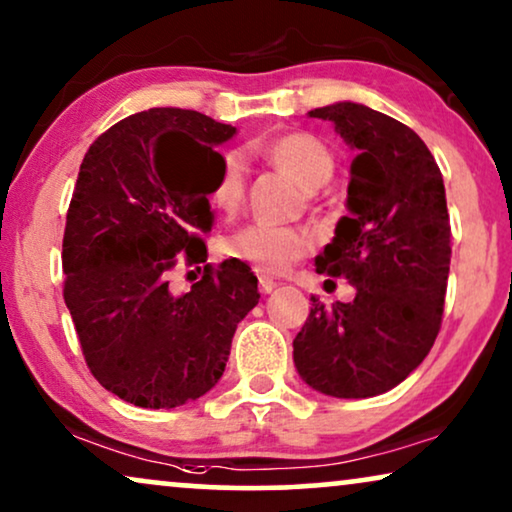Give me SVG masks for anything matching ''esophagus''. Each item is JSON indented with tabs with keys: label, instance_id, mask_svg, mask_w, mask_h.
Segmentation results:
<instances>
[{
	"label": "esophagus",
	"instance_id": "esophagus-1",
	"mask_svg": "<svg viewBox=\"0 0 512 512\" xmlns=\"http://www.w3.org/2000/svg\"><path fill=\"white\" fill-rule=\"evenodd\" d=\"M260 290H262V295H269V292H274V290H276V281H274V278L260 276Z\"/></svg>",
	"mask_w": 512,
	"mask_h": 512
}]
</instances>
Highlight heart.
Listing matches in <instances>:
<instances>
[{
  "mask_svg": "<svg viewBox=\"0 0 512 512\" xmlns=\"http://www.w3.org/2000/svg\"><path fill=\"white\" fill-rule=\"evenodd\" d=\"M264 156L285 173L295 177L304 189L325 185L335 173V159L323 142L306 133L278 135L264 145ZM245 194V161L238 152L224 156L222 173L213 187L215 206L234 213ZM311 248V236L304 229L274 227L255 222L238 229L224 241V252L234 260L250 264L260 274H281L297 257Z\"/></svg>",
  "mask_w": 512,
  "mask_h": 512,
  "instance_id": "1",
  "label": "heart"
}]
</instances>
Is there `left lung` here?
I'll return each mask as SVG.
<instances>
[{
	"label": "left lung",
	"mask_w": 512,
	"mask_h": 512,
	"mask_svg": "<svg viewBox=\"0 0 512 512\" xmlns=\"http://www.w3.org/2000/svg\"><path fill=\"white\" fill-rule=\"evenodd\" d=\"M356 149L346 210L316 271L344 276L356 297L311 313L292 342L304 384L332 398H372L405 381L438 337L449 276L442 173L412 128L360 102L309 112Z\"/></svg>",
	"instance_id": "left-lung-1"
}]
</instances>
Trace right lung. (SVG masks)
<instances>
[{
  "instance_id": "add662e5",
  "label": "right lung",
  "mask_w": 512,
  "mask_h": 512,
  "mask_svg": "<svg viewBox=\"0 0 512 512\" xmlns=\"http://www.w3.org/2000/svg\"><path fill=\"white\" fill-rule=\"evenodd\" d=\"M236 126L180 107L138 112L88 147L63 238L65 304L93 377L126 403L173 410L227 367L236 325L260 302L248 264L203 267L170 290L180 262L208 260L213 194ZM201 269V267H199Z\"/></svg>"
}]
</instances>
